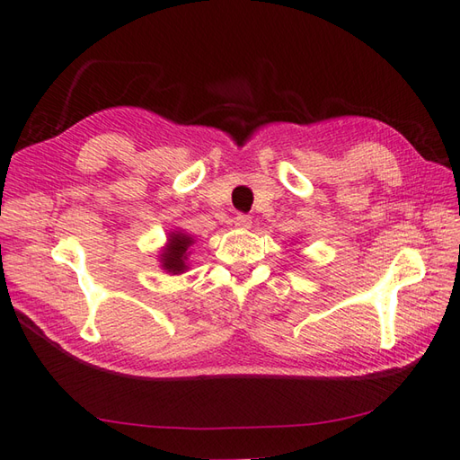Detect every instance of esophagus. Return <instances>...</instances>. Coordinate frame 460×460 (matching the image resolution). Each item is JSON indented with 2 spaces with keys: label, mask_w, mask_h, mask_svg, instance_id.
Returning a JSON list of instances; mask_svg holds the SVG:
<instances>
[{
  "label": "esophagus",
  "mask_w": 460,
  "mask_h": 460,
  "mask_svg": "<svg viewBox=\"0 0 460 460\" xmlns=\"http://www.w3.org/2000/svg\"><path fill=\"white\" fill-rule=\"evenodd\" d=\"M235 225H237V227H241V229H247L249 225H251V217H249V215L239 213L237 217H235Z\"/></svg>",
  "instance_id": "obj_1"
}]
</instances>
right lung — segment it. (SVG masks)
Here are the masks:
<instances>
[{"mask_svg":"<svg viewBox=\"0 0 460 460\" xmlns=\"http://www.w3.org/2000/svg\"><path fill=\"white\" fill-rule=\"evenodd\" d=\"M193 245V237H189L183 231H171L167 237V245L161 249V267L171 275H181L187 271V257Z\"/></svg>","mask_w":460,"mask_h":460,"instance_id":"right-lung-1","label":"right lung"}]
</instances>
